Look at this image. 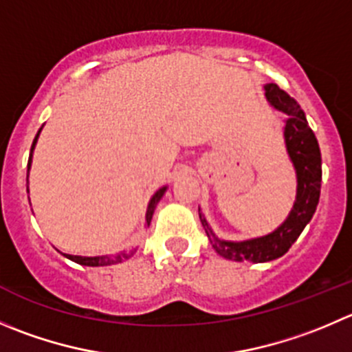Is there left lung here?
<instances>
[{
    "instance_id": "1",
    "label": "left lung",
    "mask_w": 352,
    "mask_h": 352,
    "mask_svg": "<svg viewBox=\"0 0 352 352\" xmlns=\"http://www.w3.org/2000/svg\"><path fill=\"white\" fill-rule=\"evenodd\" d=\"M265 96L277 110L289 115L284 135L289 156L294 163L296 173H298V196H296L291 214L277 230L265 237L244 242H227L214 237L208 221L199 213L201 223H203L214 251L221 258L232 259V261L265 263L284 256L313 218L320 201L322 155H320V146L315 138V132L309 129L308 120L305 117V111L301 110L298 101L289 96L277 84L265 85Z\"/></svg>"
}]
</instances>
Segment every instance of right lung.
<instances>
[{"label":"right lung","mask_w":352,"mask_h":352,"mask_svg":"<svg viewBox=\"0 0 352 352\" xmlns=\"http://www.w3.org/2000/svg\"><path fill=\"white\" fill-rule=\"evenodd\" d=\"M41 132V129H39ZM39 132H37L36 139H34L32 142V148H30V156H29V165H27V170L30 168V160H32V149L34 146H36L37 142V138H39ZM166 187H163V189H160L158 192L153 196V199L149 201V206H148V213H146V221H151L153 218V213H155V208H156V203H158L160 199H162V196L165 194ZM135 251H129V252H118V254H111V256H94V258H85V256H72V254H63L67 256L68 259H72V261L78 263V265H84V267H107V265H115V263H122L125 261V259L131 258L132 254H134Z\"/></svg>","instance_id":"right-lung-1"}]
</instances>
